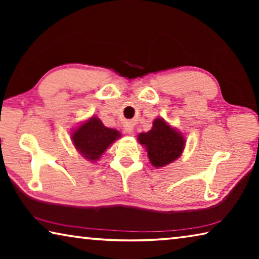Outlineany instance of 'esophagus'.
<instances>
[{"mask_svg": "<svg viewBox=\"0 0 259 259\" xmlns=\"http://www.w3.org/2000/svg\"><path fill=\"white\" fill-rule=\"evenodd\" d=\"M124 130L126 134H133L134 131V124L131 122H125L124 123Z\"/></svg>", "mask_w": 259, "mask_h": 259, "instance_id": "34e87169", "label": "esophagus"}]
</instances>
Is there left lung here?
I'll list each match as a JSON object with an SVG mask.
<instances>
[{
  "label": "left lung",
  "instance_id": "obj_1",
  "mask_svg": "<svg viewBox=\"0 0 259 259\" xmlns=\"http://www.w3.org/2000/svg\"><path fill=\"white\" fill-rule=\"evenodd\" d=\"M138 140L146 147L151 163L156 168L176 160L185 145L182 134H178L162 119L154 120L152 129L148 133L140 134Z\"/></svg>",
  "mask_w": 259,
  "mask_h": 259
}]
</instances>
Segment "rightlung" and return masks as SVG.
I'll return each instance as SVG.
<instances>
[{"label":"right lung","instance_id":"1","mask_svg":"<svg viewBox=\"0 0 259 259\" xmlns=\"http://www.w3.org/2000/svg\"><path fill=\"white\" fill-rule=\"evenodd\" d=\"M120 136L119 131L106 128L102 121L93 116L74 131L72 139L74 146L85 159L97 161Z\"/></svg>","mask_w":259,"mask_h":259}]
</instances>
